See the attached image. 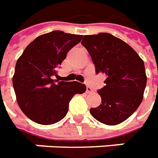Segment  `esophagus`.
Returning <instances> with one entry per match:
<instances>
[{
	"mask_svg": "<svg viewBox=\"0 0 158 158\" xmlns=\"http://www.w3.org/2000/svg\"><path fill=\"white\" fill-rule=\"evenodd\" d=\"M86 93H87V94H91V93H93L92 89H91L90 87L86 88Z\"/></svg>",
	"mask_w": 158,
	"mask_h": 158,
	"instance_id": "obj_1",
	"label": "esophagus"
}]
</instances>
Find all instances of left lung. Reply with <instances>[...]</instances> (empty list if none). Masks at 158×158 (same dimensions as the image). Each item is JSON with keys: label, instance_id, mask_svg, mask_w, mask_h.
<instances>
[{"label": "left lung", "instance_id": "obj_1", "mask_svg": "<svg viewBox=\"0 0 158 158\" xmlns=\"http://www.w3.org/2000/svg\"><path fill=\"white\" fill-rule=\"evenodd\" d=\"M95 72L106 75V85L98 91L100 105L90 108L96 120L117 125L127 119L139 107L147 84L144 62L126 42L111 34L84 35Z\"/></svg>", "mask_w": 158, "mask_h": 158}]
</instances>
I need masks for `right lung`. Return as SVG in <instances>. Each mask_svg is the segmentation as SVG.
Here are the masks:
<instances>
[{
    "mask_svg": "<svg viewBox=\"0 0 158 158\" xmlns=\"http://www.w3.org/2000/svg\"><path fill=\"white\" fill-rule=\"evenodd\" d=\"M82 35L54 31L38 36L17 60L12 83L21 111L33 122L54 124L68 113L69 103L76 94L86 91L77 81L55 82L56 69Z\"/></svg>",
    "mask_w": 158,
    "mask_h": 158,
    "instance_id": "right-lung-1",
    "label": "right lung"
}]
</instances>
